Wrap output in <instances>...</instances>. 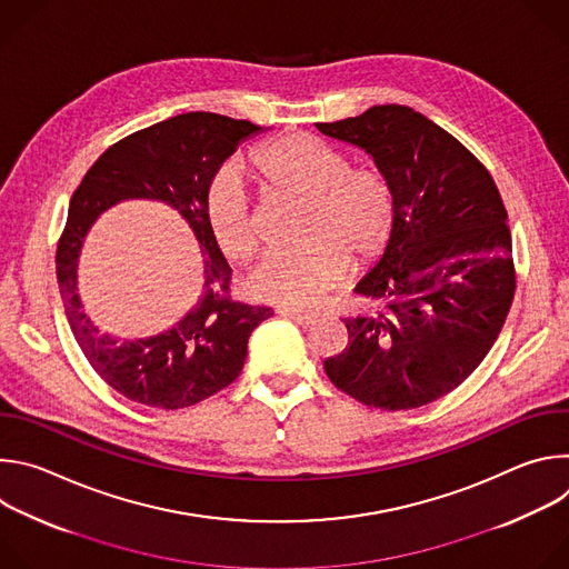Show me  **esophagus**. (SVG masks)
Segmentation results:
<instances>
[{
    "label": "esophagus",
    "mask_w": 569,
    "mask_h": 569,
    "mask_svg": "<svg viewBox=\"0 0 569 569\" xmlns=\"http://www.w3.org/2000/svg\"><path fill=\"white\" fill-rule=\"evenodd\" d=\"M277 312H279V315H283V317H288V319H292V321H297V323H301V327H310V323H315V321H317V312H308V310L279 308Z\"/></svg>",
    "instance_id": "esophagus-1"
}]
</instances>
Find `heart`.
Masks as SVG:
<instances>
[{"label":"heart","instance_id":"heart-1","mask_svg":"<svg viewBox=\"0 0 569 569\" xmlns=\"http://www.w3.org/2000/svg\"><path fill=\"white\" fill-rule=\"evenodd\" d=\"M248 171L268 202H299L295 248L268 254L248 277V290L263 301L308 306L333 288L349 261L367 263L396 227V196L382 173L349 167V157L306 132H286L248 157ZM209 238L222 259L248 261L257 248L250 196L236 171H220L202 198Z\"/></svg>","mask_w":569,"mask_h":569}]
</instances>
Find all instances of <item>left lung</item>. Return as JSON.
Wrapping results in <instances>:
<instances>
[{"label": "left lung", "mask_w": 569, "mask_h": 569, "mask_svg": "<svg viewBox=\"0 0 569 569\" xmlns=\"http://www.w3.org/2000/svg\"><path fill=\"white\" fill-rule=\"evenodd\" d=\"M369 152L396 196V227L345 317L347 349L323 360L331 382L367 408L396 412L459 387L491 351L516 292L502 196L481 161L408 106L315 123Z\"/></svg>", "instance_id": "1"}]
</instances>
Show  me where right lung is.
I'll return each instance as SVG.
<instances>
[{"label": "right lung", "instance_id": "obj_1", "mask_svg": "<svg viewBox=\"0 0 569 569\" xmlns=\"http://www.w3.org/2000/svg\"><path fill=\"white\" fill-rule=\"evenodd\" d=\"M261 126L213 112H189L137 130L112 143L71 196L58 240L56 274L71 333L92 369L128 400L182 410L231 385L248 356V340L272 308L231 297V268L209 238L202 198L222 161ZM143 197L176 208L194 231L203 262L199 306L167 335L122 343L101 337L79 308L74 268L89 224L108 206Z\"/></svg>", "mask_w": 569, "mask_h": 569}]
</instances>
